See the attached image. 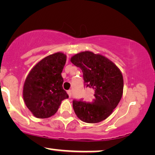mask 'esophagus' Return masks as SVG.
Masks as SVG:
<instances>
[{"mask_svg": "<svg viewBox=\"0 0 155 155\" xmlns=\"http://www.w3.org/2000/svg\"><path fill=\"white\" fill-rule=\"evenodd\" d=\"M67 93H68V96H69L70 98H71V97H72V91L71 90H68L67 92Z\"/></svg>", "mask_w": 155, "mask_h": 155, "instance_id": "34e87169", "label": "esophagus"}]
</instances>
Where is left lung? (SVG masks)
<instances>
[{
	"instance_id": "obj_1",
	"label": "left lung",
	"mask_w": 155,
	"mask_h": 155,
	"mask_svg": "<svg viewBox=\"0 0 155 155\" xmlns=\"http://www.w3.org/2000/svg\"><path fill=\"white\" fill-rule=\"evenodd\" d=\"M71 61L82 70L84 87L94 91V98L90 103L74 99L73 107L75 114L88 124L102 121L111 115L122 97L124 79L121 72L109 59L90 51L75 54Z\"/></svg>"
}]
</instances>
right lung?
I'll use <instances>...</instances> for the list:
<instances>
[{"label": "right lung", "instance_id": "add662e5", "mask_svg": "<svg viewBox=\"0 0 155 155\" xmlns=\"http://www.w3.org/2000/svg\"><path fill=\"white\" fill-rule=\"evenodd\" d=\"M66 56L61 52L49 55L31 70L23 87V99L27 107L37 118L54 115L68 95L63 90L61 76Z\"/></svg>", "mask_w": 155, "mask_h": 155}]
</instances>
